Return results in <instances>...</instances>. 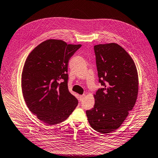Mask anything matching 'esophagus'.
Here are the masks:
<instances>
[{
  "mask_svg": "<svg viewBox=\"0 0 158 158\" xmlns=\"http://www.w3.org/2000/svg\"><path fill=\"white\" fill-rule=\"evenodd\" d=\"M84 97H85V94H82V95H80L79 97H78V101H83V99H84Z\"/></svg>",
  "mask_w": 158,
  "mask_h": 158,
  "instance_id": "34e87169",
  "label": "esophagus"
}]
</instances>
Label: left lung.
<instances>
[{
	"mask_svg": "<svg viewBox=\"0 0 158 158\" xmlns=\"http://www.w3.org/2000/svg\"><path fill=\"white\" fill-rule=\"evenodd\" d=\"M99 88L94 108L86 111L90 126L103 134L116 130L135 104L138 75L133 59L117 44L94 46Z\"/></svg>",
	"mask_w": 158,
	"mask_h": 158,
	"instance_id": "8db88e82",
	"label": "left lung"
}]
</instances>
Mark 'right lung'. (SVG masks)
<instances>
[{"label":"right lung","mask_w":158,"mask_h":158,"mask_svg":"<svg viewBox=\"0 0 158 158\" xmlns=\"http://www.w3.org/2000/svg\"><path fill=\"white\" fill-rule=\"evenodd\" d=\"M81 46L46 40L25 61L21 78L23 98L31 112L47 125L64 121L78 106V100L68 90V66Z\"/></svg>","instance_id":"obj_1"}]
</instances>
